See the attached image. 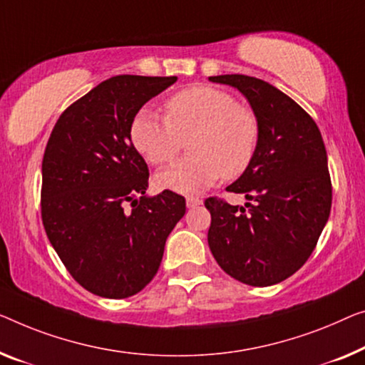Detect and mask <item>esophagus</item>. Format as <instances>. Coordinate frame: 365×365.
Segmentation results:
<instances>
[{"label":"esophagus","instance_id":"1","mask_svg":"<svg viewBox=\"0 0 365 365\" xmlns=\"http://www.w3.org/2000/svg\"><path fill=\"white\" fill-rule=\"evenodd\" d=\"M201 203H203V200H201V198H197V197H188L187 198L188 208H195V206H200Z\"/></svg>","mask_w":365,"mask_h":365}]
</instances>
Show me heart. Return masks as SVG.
Returning <instances> with one entry per match:
<instances>
[{"instance_id": "heart-1", "label": "heart", "mask_w": 365, "mask_h": 365, "mask_svg": "<svg viewBox=\"0 0 365 365\" xmlns=\"http://www.w3.org/2000/svg\"><path fill=\"white\" fill-rule=\"evenodd\" d=\"M167 118L140 110L130 123L134 149L152 165L172 160L190 139L192 154L155 175L160 188L195 195L225 175H242L252 164L259 144V121L225 90L190 86L165 101Z\"/></svg>"}]
</instances>
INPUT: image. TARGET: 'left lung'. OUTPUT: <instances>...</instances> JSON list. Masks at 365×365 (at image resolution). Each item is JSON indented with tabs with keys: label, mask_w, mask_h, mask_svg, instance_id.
<instances>
[{
	"label": "left lung",
	"mask_w": 365,
	"mask_h": 365,
	"mask_svg": "<svg viewBox=\"0 0 365 365\" xmlns=\"http://www.w3.org/2000/svg\"><path fill=\"white\" fill-rule=\"evenodd\" d=\"M210 81L241 91L259 121L252 164L226 188L252 203L205 201L211 254L242 284L275 285L307 262L329 217L333 188L322 133L298 103L267 81L237 73Z\"/></svg>",
	"instance_id": "8db88e82"
}]
</instances>
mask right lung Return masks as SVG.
<instances>
[{
  "instance_id": "1",
  "label": "right lung",
  "mask_w": 365,
  "mask_h": 365,
  "mask_svg": "<svg viewBox=\"0 0 365 365\" xmlns=\"http://www.w3.org/2000/svg\"><path fill=\"white\" fill-rule=\"evenodd\" d=\"M177 77L116 75L65 110L42 159L41 213L47 237L78 284L105 298L143 290L160 267L185 198L148 197L149 168L130 123ZM131 206L127 208V205Z\"/></svg>"
}]
</instances>
